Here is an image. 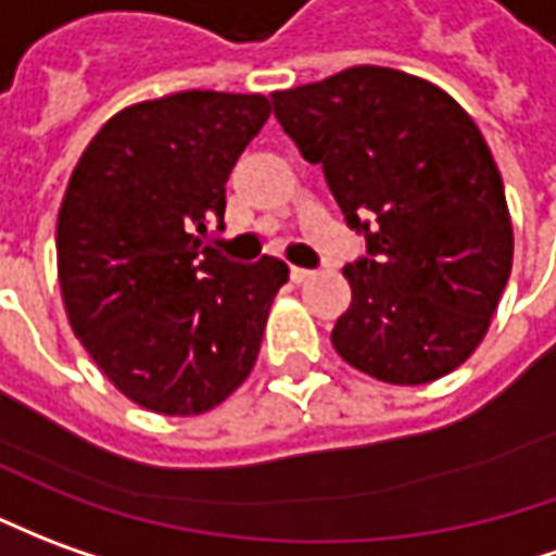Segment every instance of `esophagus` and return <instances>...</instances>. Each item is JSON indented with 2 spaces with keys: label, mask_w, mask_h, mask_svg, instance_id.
Returning a JSON list of instances; mask_svg holds the SVG:
<instances>
[{
  "label": "esophagus",
  "mask_w": 556,
  "mask_h": 556,
  "mask_svg": "<svg viewBox=\"0 0 556 556\" xmlns=\"http://www.w3.org/2000/svg\"><path fill=\"white\" fill-rule=\"evenodd\" d=\"M309 277H313V270H306V267H291V282H306Z\"/></svg>",
  "instance_id": "1"
}]
</instances>
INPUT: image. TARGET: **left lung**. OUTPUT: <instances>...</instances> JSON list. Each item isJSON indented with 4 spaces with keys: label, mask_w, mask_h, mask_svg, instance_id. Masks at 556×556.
Masks as SVG:
<instances>
[{
    "label": "left lung",
    "mask_w": 556,
    "mask_h": 556,
    "mask_svg": "<svg viewBox=\"0 0 556 556\" xmlns=\"http://www.w3.org/2000/svg\"><path fill=\"white\" fill-rule=\"evenodd\" d=\"M301 156L321 165L367 255L331 331L355 370L433 382L476 352L511 274V219L491 147L448 92L355 65L270 96Z\"/></svg>",
    "instance_id": "obj_1"
}]
</instances>
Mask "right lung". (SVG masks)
I'll return each mask as SVG.
<instances>
[{
    "instance_id": "obj_1",
    "label": "right lung",
    "mask_w": 556,
    "mask_h": 556,
    "mask_svg": "<svg viewBox=\"0 0 556 556\" xmlns=\"http://www.w3.org/2000/svg\"><path fill=\"white\" fill-rule=\"evenodd\" d=\"M270 116L265 96L186 89L131 104L89 141L56 223L72 331L123 394L162 415L223 403L258 358L289 267L228 262L225 180Z\"/></svg>"
}]
</instances>
